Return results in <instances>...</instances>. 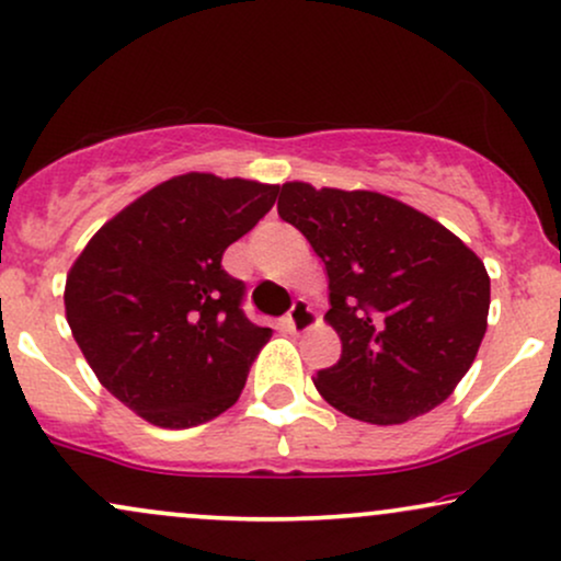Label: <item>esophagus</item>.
I'll use <instances>...</instances> for the list:
<instances>
[{
	"mask_svg": "<svg viewBox=\"0 0 561 561\" xmlns=\"http://www.w3.org/2000/svg\"><path fill=\"white\" fill-rule=\"evenodd\" d=\"M285 321H287L289 332L302 334V332H308V329H313L316 313H313V308H310L306 300H295L293 308H289V313H287Z\"/></svg>",
	"mask_w": 561,
	"mask_h": 561,
	"instance_id": "1",
	"label": "esophagus"
}]
</instances>
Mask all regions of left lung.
<instances>
[{"instance_id": "8db88e82", "label": "left lung", "mask_w": 561, "mask_h": 561, "mask_svg": "<svg viewBox=\"0 0 561 561\" xmlns=\"http://www.w3.org/2000/svg\"><path fill=\"white\" fill-rule=\"evenodd\" d=\"M276 211L327 266L323 321L342 357L313 376L332 408L394 426L442 404L473 366L491 279L465 242L417 208L374 191L285 182Z\"/></svg>"}]
</instances>
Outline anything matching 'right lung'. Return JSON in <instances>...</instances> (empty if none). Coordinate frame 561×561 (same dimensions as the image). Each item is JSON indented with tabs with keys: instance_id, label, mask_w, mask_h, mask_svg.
I'll use <instances>...</instances> for the list:
<instances>
[{
	"instance_id": "right-lung-1",
	"label": "right lung",
	"mask_w": 561,
	"mask_h": 561,
	"mask_svg": "<svg viewBox=\"0 0 561 561\" xmlns=\"http://www.w3.org/2000/svg\"><path fill=\"white\" fill-rule=\"evenodd\" d=\"M279 185L187 172L114 214L67 272L65 316L101 387L159 428H193L238 402L272 329L245 319L221 255Z\"/></svg>"
}]
</instances>
